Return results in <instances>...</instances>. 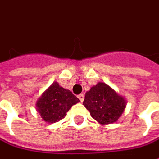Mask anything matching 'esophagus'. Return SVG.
Returning <instances> with one entry per match:
<instances>
[{
	"instance_id": "34e87169",
	"label": "esophagus",
	"mask_w": 159,
	"mask_h": 159,
	"mask_svg": "<svg viewBox=\"0 0 159 159\" xmlns=\"http://www.w3.org/2000/svg\"><path fill=\"white\" fill-rule=\"evenodd\" d=\"M78 98H79V100L83 102V100H84V95L83 94H80V95H78V96H77Z\"/></svg>"
}]
</instances>
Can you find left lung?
<instances>
[{"label":"left lung","instance_id":"1","mask_svg":"<svg viewBox=\"0 0 159 159\" xmlns=\"http://www.w3.org/2000/svg\"><path fill=\"white\" fill-rule=\"evenodd\" d=\"M83 105L100 124L118 120L125 110L126 102L121 95L104 83H98L85 94Z\"/></svg>","mask_w":159,"mask_h":159}]
</instances>
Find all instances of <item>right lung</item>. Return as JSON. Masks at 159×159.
<instances>
[{
  "mask_svg": "<svg viewBox=\"0 0 159 159\" xmlns=\"http://www.w3.org/2000/svg\"><path fill=\"white\" fill-rule=\"evenodd\" d=\"M79 102L72 92L54 82L39 98L36 109L45 121L55 123L64 119L70 107Z\"/></svg>",
  "mask_w": 159,
  "mask_h": 159,
  "instance_id": "1",
  "label": "right lung"
}]
</instances>
